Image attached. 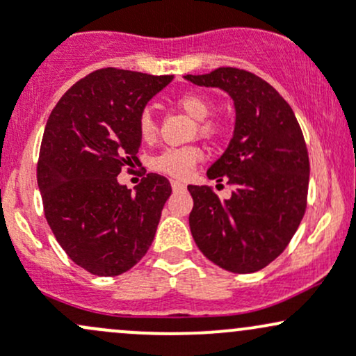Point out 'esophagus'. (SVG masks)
<instances>
[{
    "mask_svg": "<svg viewBox=\"0 0 356 356\" xmlns=\"http://www.w3.org/2000/svg\"><path fill=\"white\" fill-rule=\"evenodd\" d=\"M171 186H173L175 192H181V190H185V188H186L185 183H183V181H178V179H173V181H171Z\"/></svg>",
    "mask_w": 356,
    "mask_h": 356,
    "instance_id": "esophagus-1",
    "label": "esophagus"
}]
</instances>
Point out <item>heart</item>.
I'll return each instance as SVG.
<instances>
[{"label": "heart", "instance_id": "obj_1", "mask_svg": "<svg viewBox=\"0 0 356 356\" xmlns=\"http://www.w3.org/2000/svg\"><path fill=\"white\" fill-rule=\"evenodd\" d=\"M177 105L186 115L198 120L197 131L202 137L212 139L219 134V124L212 118H207L212 113V103L207 97L195 93V91H188V93L179 95L177 98ZM137 127H139V136L144 143L154 140L156 134H158V124H156L154 113L151 108H146L140 113ZM202 158H204V154L197 146L168 147L152 159V170L168 175V177L185 178L192 173V170L202 161Z\"/></svg>", "mask_w": 356, "mask_h": 356}]
</instances>
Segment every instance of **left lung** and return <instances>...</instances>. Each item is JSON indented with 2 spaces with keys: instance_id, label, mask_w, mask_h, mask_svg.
<instances>
[{
  "instance_id": "8db88e82",
  "label": "left lung",
  "mask_w": 356,
  "mask_h": 356,
  "mask_svg": "<svg viewBox=\"0 0 356 356\" xmlns=\"http://www.w3.org/2000/svg\"><path fill=\"white\" fill-rule=\"evenodd\" d=\"M185 78L227 91L236 108L231 143L207 171L210 179H225L232 195L220 200L207 185H188L190 231L210 261L253 273L284 253L307 207L309 154L300 125L282 95L253 72L219 67Z\"/></svg>"
}]
</instances>
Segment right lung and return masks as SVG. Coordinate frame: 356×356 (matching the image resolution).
Instances as JSON below:
<instances>
[{
	"label": "right lung",
	"mask_w": 356,
	"mask_h": 356,
	"mask_svg": "<svg viewBox=\"0 0 356 356\" xmlns=\"http://www.w3.org/2000/svg\"><path fill=\"white\" fill-rule=\"evenodd\" d=\"M173 76L105 67L64 93L51 112L37 164L44 213L76 265L98 277L131 270L147 253L171 185L147 173L136 193L117 181L137 163V122Z\"/></svg>",
	"instance_id": "1"
}]
</instances>
